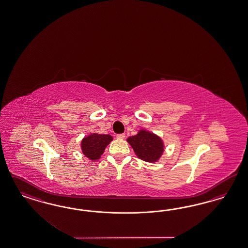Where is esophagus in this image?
I'll use <instances>...</instances> for the list:
<instances>
[{"instance_id":"34e87169","label":"esophagus","mask_w":248,"mask_h":248,"mask_svg":"<svg viewBox=\"0 0 248 248\" xmlns=\"http://www.w3.org/2000/svg\"><path fill=\"white\" fill-rule=\"evenodd\" d=\"M116 137H117L118 139H124L125 135H124V134H119V135H116Z\"/></svg>"}]
</instances>
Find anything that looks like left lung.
I'll return each mask as SVG.
<instances>
[{
    "instance_id": "left-lung-1",
    "label": "left lung",
    "mask_w": 248,
    "mask_h": 248,
    "mask_svg": "<svg viewBox=\"0 0 248 248\" xmlns=\"http://www.w3.org/2000/svg\"><path fill=\"white\" fill-rule=\"evenodd\" d=\"M127 142L133 147L137 157L145 162H156L164 152L162 139L145 130H140L137 135L130 136Z\"/></svg>"
}]
</instances>
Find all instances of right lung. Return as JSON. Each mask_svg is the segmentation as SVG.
Listing matches in <instances>:
<instances>
[{"label": "right lung", "instance_id": "right-lung-1", "mask_svg": "<svg viewBox=\"0 0 248 248\" xmlns=\"http://www.w3.org/2000/svg\"><path fill=\"white\" fill-rule=\"evenodd\" d=\"M113 137L110 135L92 134L84 137L81 143L83 155L90 160H97L104 154L105 147L112 142Z\"/></svg>", "mask_w": 248, "mask_h": 248}]
</instances>
